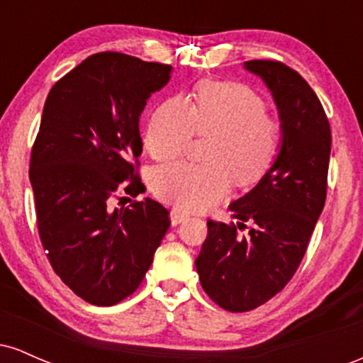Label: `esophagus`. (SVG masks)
Returning a JSON list of instances; mask_svg holds the SVG:
<instances>
[{"instance_id":"obj_1","label":"esophagus","mask_w":363,"mask_h":363,"mask_svg":"<svg viewBox=\"0 0 363 363\" xmlns=\"http://www.w3.org/2000/svg\"><path fill=\"white\" fill-rule=\"evenodd\" d=\"M184 220H187V213H184V211L176 210V208H174V210L170 211V222H172V225L182 223V222H184Z\"/></svg>"}]
</instances>
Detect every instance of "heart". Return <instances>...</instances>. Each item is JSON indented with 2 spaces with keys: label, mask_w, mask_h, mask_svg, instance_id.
I'll use <instances>...</instances> for the list:
<instances>
[{
  "label": "heart",
  "mask_w": 363,
  "mask_h": 363,
  "mask_svg": "<svg viewBox=\"0 0 363 363\" xmlns=\"http://www.w3.org/2000/svg\"><path fill=\"white\" fill-rule=\"evenodd\" d=\"M213 136L206 165L174 164L150 177L153 194L186 211H201L222 201L235 186L256 184L277 155L280 126L266 114L256 91L239 83L205 82L193 101L172 97L157 107L145 128V148L158 162L176 160L193 135Z\"/></svg>",
  "instance_id": "b5f03b06"
}]
</instances>
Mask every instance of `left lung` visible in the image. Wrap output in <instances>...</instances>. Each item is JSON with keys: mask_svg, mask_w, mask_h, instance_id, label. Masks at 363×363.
<instances>
[{"mask_svg": "<svg viewBox=\"0 0 363 363\" xmlns=\"http://www.w3.org/2000/svg\"><path fill=\"white\" fill-rule=\"evenodd\" d=\"M262 78L281 121V147L261 181L228 206L235 223L208 220L196 257L208 297L225 311L247 312L291 280L326 203L331 128L309 83L280 61H245ZM252 225L245 236L239 230Z\"/></svg>", "mask_w": 363, "mask_h": 363, "instance_id": "1", "label": "left lung"}]
</instances>
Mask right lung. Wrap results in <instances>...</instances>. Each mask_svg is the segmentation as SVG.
<instances>
[{"instance_id": "1", "label": "right lung", "mask_w": 363, "mask_h": 363, "mask_svg": "<svg viewBox=\"0 0 363 363\" xmlns=\"http://www.w3.org/2000/svg\"><path fill=\"white\" fill-rule=\"evenodd\" d=\"M172 66L123 52L91 54L54 83L32 147L37 228L52 269L78 297L114 306L129 297L170 227L143 193L140 116ZM128 199V207L113 201Z\"/></svg>"}]
</instances>
